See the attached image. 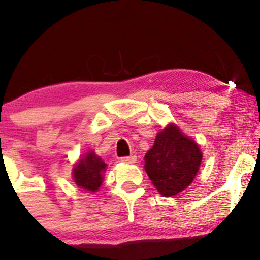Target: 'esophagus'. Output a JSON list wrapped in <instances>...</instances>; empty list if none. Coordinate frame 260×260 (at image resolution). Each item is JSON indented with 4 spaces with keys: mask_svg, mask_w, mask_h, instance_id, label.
<instances>
[{
    "mask_svg": "<svg viewBox=\"0 0 260 260\" xmlns=\"http://www.w3.org/2000/svg\"><path fill=\"white\" fill-rule=\"evenodd\" d=\"M137 157L135 155H131V156H124V157H120V161L123 163H135L136 162Z\"/></svg>",
    "mask_w": 260,
    "mask_h": 260,
    "instance_id": "34e87169",
    "label": "esophagus"
}]
</instances>
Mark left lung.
Here are the masks:
<instances>
[{
    "label": "left lung",
    "instance_id": "1",
    "mask_svg": "<svg viewBox=\"0 0 260 260\" xmlns=\"http://www.w3.org/2000/svg\"><path fill=\"white\" fill-rule=\"evenodd\" d=\"M144 169L158 193L173 197L193 182L202 161L194 140L175 124H168L156 135L155 143L144 156Z\"/></svg>",
    "mask_w": 260,
    "mask_h": 260
}]
</instances>
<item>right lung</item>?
<instances>
[{
	"label": "right lung",
	"instance_id": "1",
	"mask_svg": "<svg viewBox=\"0 0 260 260\" xmlns=\"http://www.w3.org/2000/svg\"><path fill=\"white\" fill-rule=\"evenodd\" d=\"M106 169L104 161L94 154L93 151L87 152L73 168L74 182L81 189L86 191H97L102 186L103 174Z\"/></svg>",
	"mask_w": 260,
	"mask_h": 260
}]
</instances>
